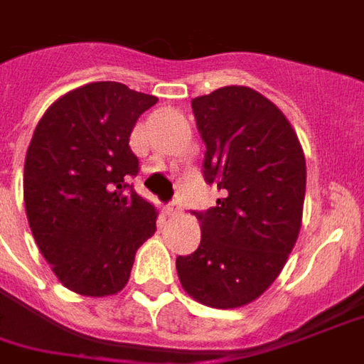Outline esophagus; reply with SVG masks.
<instances>
[{
  "mask_svg": "<svg viewBox=\"0 0 364 364\" xmlns=\"http://www.w3.org/2000/svg\"><path fill=\"white\" fill-rule=\"evenodd\" d=\"M181 210H183V206L179 200H173L171 204H168V214H179Z\"/></svg>",
  "mask_w": 364,
  "mask_h": 364,
  "instance_id": "esophagus-1",
  "label": "esophagus"
}]
</instances>
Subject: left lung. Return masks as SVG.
Returning a JSON list of instances; mask_svg holds the SVG:
<instances>
[{
  "label": "left lung",
  "instance_id": "left-lung-1",
  "mask_svg": "<svg viewBox=\"0 0 364 364\" xmlns=\"http://www.w3.org/2000/svg\"><path fill=\"white\" fill-rule=\"evenodd\" d=\"M204 179L222 193L200 220V245L177 257L191 297L239 309L274 284L297 243L306 187L305 152L274 102L249 86H222L193 102Z\"/></svg>",
  "mask_w": 364,
  "mask_h": 364
}]
</instances>
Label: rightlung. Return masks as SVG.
Here are the masks:
<instances>
[{
	"label": "right lung",
	"mask_w": 364,
	"mask_h": 364,
	"mask_svg": "<svg viewBox=\"0 0 364 364\" xmlns=\"http://www.w3.org/2000/svg\"><path fill=\"white\" fill-rule=\"evenodd\" d=\"M156 96L112 80L63 94L46 109L24 158V208L34 241L67 289L109 297L154 235L158 210L129 187L134 123Z\"/></svg>",
	"instance_id": "right-lung-1"
}]
</instances>
